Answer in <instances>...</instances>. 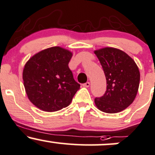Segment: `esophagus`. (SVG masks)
<instances>
[{"label": "esophagus", "instance_id": "1", "mask_svg": "<svg viewBox=\"0 0 155 155\" xmlns=\"http://www.w3.org/2000/svg\"><path fill=\"white\" fill-rule=\"evenodd\" d=\"M90 82H89V81H87V82H86L84 84H83V87H90Z\"/></svg>", "mask_w": 155, "mask_h": 155}]
</instances>
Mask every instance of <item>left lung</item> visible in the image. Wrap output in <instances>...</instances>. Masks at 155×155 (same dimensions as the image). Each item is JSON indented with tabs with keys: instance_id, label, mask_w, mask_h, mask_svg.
Listing matches in <instances>:
<instances>
[{
	"instance_id": "obj_1",
	"label": "left lung",
	"mask_w": 155,
	"mask_h": 155,
	"mask_svg": "<svg viewBox=\"0 0 155 155\" xmlns=\"http://www.w3.org/2000/svg\"><path fill=\"white\" fill-rule=\"evenodd\" d=\"M94 53L102 65L107 84L104 96L95 98V106L108 114L123 111L133 102L138 90L140 72L136 63L116 48H102Z\"/></svg>"
}]
</instances>
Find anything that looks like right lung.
Returning <instances> with one entry per match:
<instances>
[{"label": "right lung", "mask_w": 155, "mask_h": 155, "mask_svg": "<svg viewBox=\"0 0 155 155\" xmlns=\"http://www.w3.org/2000/svg\"><path fill=\"white\" fill-rule=\"evenodd\" d=\"M72 52L60 47L44 49L32 56L22 72L28 99L44 111L67 107L80 84L74 80L68 63Z\"/></svg>", "instance_id": "1"}]
</instances>
